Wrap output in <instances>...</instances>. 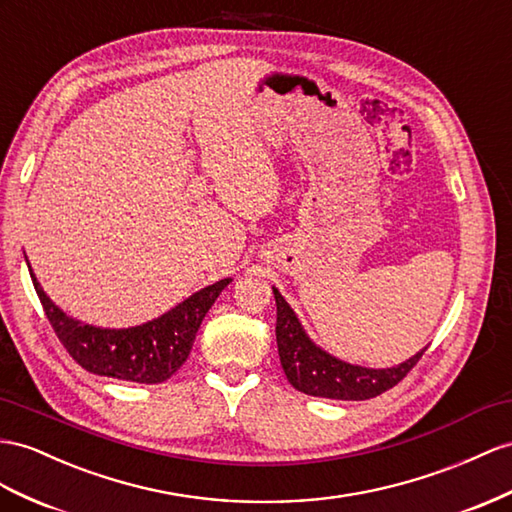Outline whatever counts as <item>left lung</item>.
I'll return each mask as SVG.
<instances>
[{"mask_svg": "<svg viewBox=\"0 0 512 512\" xmlns=\"http://www.w3.org/2000/svg\"><path fill=\"white\" fill-rule=\"evenodd\" d=\"M277 300V346L287 381L307 396L331 400H370L383 391L396 387L402 378L422 359L424 350L411 359L385 370L361 368L337 359L309 339L294 309L287 305L277 287H272Z\"/></svg>", "mask_w": 512, "mask_h": 512, "instance_id": "left-lung-1", "label": "left lung"}]
</instances>
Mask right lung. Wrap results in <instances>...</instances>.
Returning a JSON list of instances; mask_svg holds the SVG:
<instances>
[{"label": "right lung", "instance_id": "right-lung-1", "mask_svg": "<svg viewBox=\"0 0 512 512\" xmlns=\"http://www.w3.org/2000/svg\"><path fill=\"white\" fill-rule=\"evenodd\" d=\"M30 277L43 303L45 316L54 326L62 346L84 370L144 385L164 383L186 363L205 313L212 309L220 292L231 283V279H222L207 285L166 311L164 316L140 326L101 329V326L69 318L60 307L51 303L41 283L36 281L32 268Z\"/></svg>", "mask_w": 512, "mask_h": 512}]
</instances>
